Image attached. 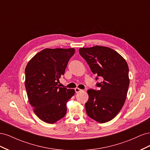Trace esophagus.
<instances>
[{
  "label": "esophagus",
  "instance_id": "obj_1",
  "mask_svg": "<svg viewBox=\"0 0 150 150\" xmlns=\"http://www.w3.org/2000/svg\"><path fill=\"white\" fill-rule=\"evenodd\" d=\"M81 91H83V90H82V89H81L78 88H75V92H76V93H78L81 92Z\"/></svg>",
  "mask_w": 150,
  "mask_h": 150
}]
</instances>
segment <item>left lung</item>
Instances as JSON below:
<instances>
[{
    "mask_svg": "<svg viewBox=\"0 0 150 150\" xmlns=\"http://www.w3.org/2000/svg\"><path fill=\"white\" fill-rule=\"evenodd\" d=\"M80 55L96 74L99 89L88 90L89 99L85 103L88 116L101 123L112 120L125 102L129 84V68L125 59L114 50L96 46L79 49Z\"/></svg>",
    "mask_w": 150,
    "mask_h": 150,
    "instance_id": "obj_1",
    "label": "left lung"
}]
</instances>
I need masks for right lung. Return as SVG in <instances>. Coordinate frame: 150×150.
<instances>
[{"instance_id":"add662e5","label":"right lung","mask_w":150,"mask_h":150,"mask_svg":"<svg viewBox=\"0 0 150 150\" xmlns=\"http://www.w3.org/2000/svg\"><path fill=\"white\" fill-rule=\"evenodd\" d=\"M74 52L73 48L44 49L25 67V86L29 102L35 114L47 123H54L66 115V103L75 93L74 89L58 85Z\"/></svg>"}]
</instances>
